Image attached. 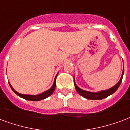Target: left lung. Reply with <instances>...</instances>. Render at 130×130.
Instances as JSON below:
<instances>
[{
  "label": "left lung",
  "instance_id": "left-lung-1",
  "mask_svg": "<svg viewBox=\"0 0 130 130\" xmlns=\"http://www.w3.org/2000/svg\"><path fill=\"white\" fill-rule=\"evenodd\" d=\"M124 74V67H123V70L122 72V76L120 80L119 81L117 84H116L114 87H112L110 89H108V90H105V91H102L98 92V93H92V92H89L84 91L83 89H80L79 87L76 85V83H74V85L76 87V91H78V93L80 95H82L84 98L89 99V100H102L104 98H106L107 97H108L109 95H110L112 94H113L117 90L119 87L120 86L121 81L123 79V76Z\"/></svg>",
  "mask_w": 130,
  "mask_h": 130
}]
</instances>
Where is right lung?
<instances>
[{
    "instance_id": "add662e5",
    "label": "right lung",
    "mask_w": 130,
    "mask_h": 130,
    "mask_svg": "<svg viewBox=\"0 0 130 130\" xmlns=\"http://www.w3.org/2000/svg\"><path fill=\"white\" fill-rule=\"evenodd\" d=\"M56 78L54 79V84L52 85V87H51L49 90H47L46 91L43 92L42 93L39 94L38 95H23V94L19 93L16 92L14 89H13V87H11V85H10V84L9 85L15 93L17 95L20 96V98H24V99H25V100H27L30 101H39L41 100H43V99H45V98H47V97H49V96H50L52 93H53V92H54V90H55V87H56Z\"/></svg>"
}]
</instances>
